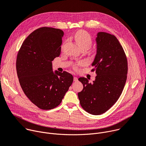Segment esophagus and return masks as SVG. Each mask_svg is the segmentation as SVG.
<instances>
[{
  "mask_svg": "<svg viewBox=\"0 0 146 146\" xmlns=\"http://www.w3.org/2000/svg\"><path fill=\"white\" fill-rule=\"evenodd\" d=\"M78 81V78L77 77H74V82H77Z\"/></svg>",
  "mask_w": 146,
  "mask_h": 146,
  "instance_id": "obj_1",
  "label": "esophagus"
}]
</instances>
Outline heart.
Masks as SVG:
<instances>
[{"instance_id": "obj_1", "label": "heart", "mask_w": 146, "mask_h": 146, "mask_svg": "<svg viewBox=\"0 0 146 146\" xmlns=\"http://www.w3.org/2000/svg\"><path fill=\"white\" fill-rule=\"evenodd\" d=\"M74 40L80 48H87L88 49L92 44V39L90 34L85 31L80 30L77 31L74 36Z\"/></svg>"}]
</instances>
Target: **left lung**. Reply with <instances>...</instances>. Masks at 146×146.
Listing matches in <instances>:
<instances>
[{
    "instance_id": "obj_1",
    "label": "left lung",
    "mask_w": 146,
    "mask_h": 146,
    "mask_svg": "<svg viewBox=\"0 0 146 146\" xmlns=\"http://www.w3.org/2000/svg\"><path fill=\"white\" fill-rule=\"evenodd\" d=\"M97 53L92 66L97 74L89 83L85 77L78 80L83 85L78 97L88 113L98 115L111 108L121 96L127 74V61L124 50L113 35L99 32L96 38Z\"/></svg>"
}]
</instances>
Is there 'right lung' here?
<instances>
[{
  "instance_id": "obj_1",
  "label": "right lung",
  "mask_w": 146,
  "mask_h": 146,
  "mask_svg": "<svg viewBox=\"0 0 146 146\" xmlns=\"http://www.w3.org/2000/svg\"><path fill=\"white\" fill-rule=\"evenodd\" d=\"M63 35L60 29L39 28L25 39L17 54L20 86L29 99L42 110L58 106L73 81L70 73L52 69V62L60 54Z\"/></svg>"
}]
</instances>
